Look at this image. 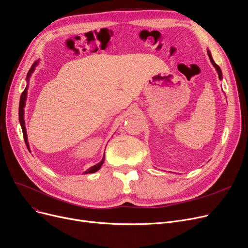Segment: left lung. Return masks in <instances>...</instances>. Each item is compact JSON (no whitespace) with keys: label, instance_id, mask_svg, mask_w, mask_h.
<instances>
[{"label":"left lung","instance_id":"1","mask_svg":"<svg viewBox=\"0 0 248 248\" xmlns=\"http://www.w3.org/2000/svg\"><path fill=\"white\" fill-rule=\"evenodd\" d=\"M208 55H209V58H210V60H211V62L213 63V66H214L215 68H216V70H217V72H218L219 79L222 80V72H221V69H220V67L218 66V64L214 62V60H213V58H212V56H211V52H210L209 49H208Z\"/></svg>","mask_w":248,"mask_h":248}]
</instances>
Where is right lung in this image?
Instances as JSON below:
<instances>
[{
	"label": "right lung",
	"mask_w": 248,
	"mask_h": 248,
	"mask_svg": "<svg viewBox=\"0 0 248 248\" xmlns=\"http://www.w3.org/2000/svg\"><path fill=\"white\" fill-rule=\"evenodd\" d=\"M37 64V62H35L33 64H32L28 74H27V82L29 81V77L31 73L34 71V68ZM26 96H27V86L26 88L24 89V91L22 92V94H21V97H20V103H19V122H20V124H21V127H22V132H23V137H24V141H25V144L29 150V145H28V141H27V134H26V127H25V122H24V106H25V101H26ZM104 162V156L102 158V160L100 161V162L98 164H96L94 166H92L91 168H89L87 171H85V174H88V173H94V172L98 171L101 167V165L103 164Z\"/></svg>",
	"instance_id": "right-lung-1"
}]
</instances>
